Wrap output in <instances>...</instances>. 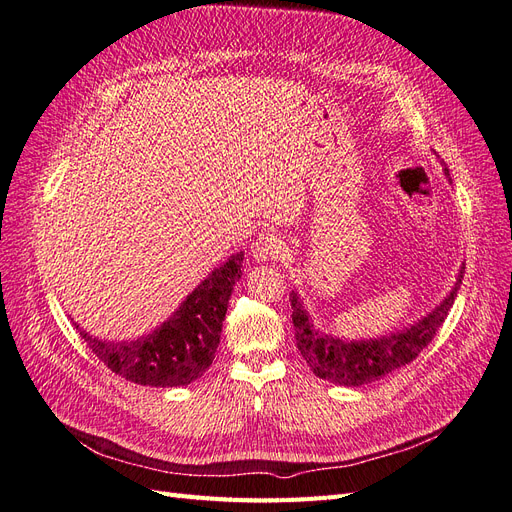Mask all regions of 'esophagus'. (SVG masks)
Here are the masks:
<instances>
[{
    "label": "esophagus",
    "instance_id": "esophagus-1",
    "mask_svg": "<svg viewBox=\"0 0 512 512\" xmlns=\"http://www.w3.org/2000/svg\"><path fill=\"white\" fill-rule=\"evenodd\" d=\"M282 252H284L282 239L277 235H271V232H267V235H260L256 239V243L252 245V256L256 260H275Z\"/></svg>",
    "mask_w": 512,
    "mask_h": 512
}]
</instances>
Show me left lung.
<instances>
[{
  "instance_id": "1",
  "label": "left lung",
  "mask_w": 512,
  "mask_h": 512,
  "mask_svg": "<svg viewBox=\"0 0 512 512\" xmlns=\"http://www.w3.org/2000/svg\"><path fill=\"white\" fill-rule=\"evenodd\" d=\"M442 166L448 183H453L444 162ZM463 269H466V265L459 267L451 292L427 316L406 324L404 329L369 339H346L316 329L305 301L301 299L299 290L294 288L290 292V305L297 348L318 378L339 386H363L389 376L391 371L414 361L442 327V322L455 303L457 290L463 280Z\"/></svg>"
}]
</instances>
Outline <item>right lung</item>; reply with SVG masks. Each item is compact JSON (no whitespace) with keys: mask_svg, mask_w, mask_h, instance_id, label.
<instances>
[{"mask_svg":"<svg viewBox=\"0 0 512 512\" xmlns=\"http://www.w3.org/2000/svg\"><path fill=\"white\" fill-rule=\"evenodd\" d=\"M243 252L215 267L160 327L126 342L89 335L74 322L98 359L143 386H188L211 367L232 288L241 280Z\"/></svg>","mask_w":512,"mask_h":512,"instance_id":"1","label":"right lung"}]
</instances>
